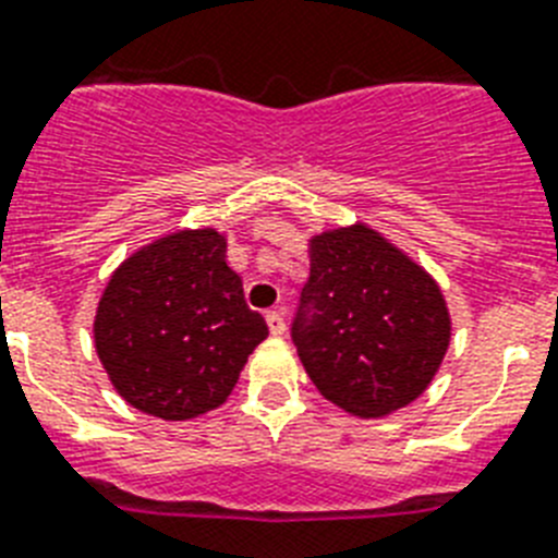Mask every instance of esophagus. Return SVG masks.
I'll return each instance as SVG.
<instances>
[{
  "label": "esophagus",
  "mask_w": 558,
  "mask_h": 558,
  "mask_svg": "<svg viewBox=\"0 0 558 558\" xmlns=\"http://www.w3.org/2000/svg\"><path fill=\"white\" fill-rule=\"evenodd\" d=\"M265 319H268V328L274 336H282L284 328H288V322H284L282 311H268V316H265Z\"/></svg>",
  "instance_id": "1"
}]
</instances>
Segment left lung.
I'll return each mask as SVG.
<instances>
[{
	"label": "left lung",
	"mask_w": 558,
	"mask_h": 558,
	"mask_svg": "<svg viewBox=\"0 0 558 558\" xmlns=\"http://www.w3.org/2000/svg\"><path fill=\"white\" fill-rule=\"evenodd\" d=\"M293 344L328 402L379 418L425 393L450 344L439 284L367 225L311 239Z\"/></svg>",
	"instance_id": "1"
}]
</instances>
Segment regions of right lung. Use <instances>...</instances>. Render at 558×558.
Segmentation results:
<instances>
[{
    "mask_svg": "<svg viewBox=\"0 0 558 558\" xmlns=\"http://www.w3.org/2000/svg\"><path fill=\"white\" fill-rule=\"evenodd\" d=\"M219 230H179L124 259L96 307L99 362L124 402L182 422L225 402L268 325Z\"/></svg>",
    "mask_w": 558,
    "mask_h": 558,
    "instance_id": "obj_1",
    "label": "right lung"
}]
</instances>
